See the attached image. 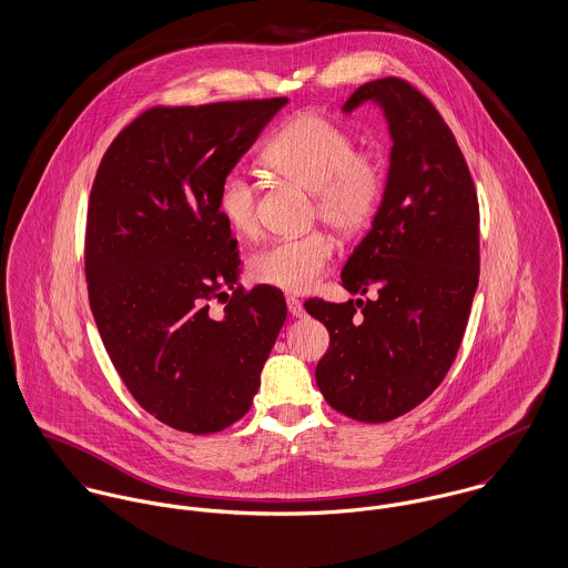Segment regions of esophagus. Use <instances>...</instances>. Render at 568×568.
Returning <instances> with one entry per match:
<instances>
[{
  "instance_id": "esophagus-1",
  "label": "esophagus",
  "mask_w": 568,
  "mask_h": 568,
  "mask_svg": "<svg viewBox=\"0 0 568 568\" xmlns=\"http://www.w3.org/2000/svg\"><path fill=\"white\" fill-rule=\"evenodd\" d=\"M285 301H287L290 314L294 315V317H303L305 315V307H303V303L296 296H287Z\"/></svg>"
}]
</instances>
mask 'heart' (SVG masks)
<instances>
[{
    "instance_id": "1",
    "label": "heart",
    "mask_w": 568,
    "mask_h": 568,
    "mask_svg": "<svg viewBox=\"0 0 568 568\" xmlns=\"http://www.w3.org/2000/svg\"><path fill=\"white\" fill-rule=\"evenodd\" d=\"M261 163L272 176L312 191V220H322L344 237L362 233L375 220L385 193V170L377 154L357 150L346 128L315 113L296 115L278 128L267 139ZM217 211L235 235L256 237L258 183L244 172H229L217 190ZM331 258V240L312 231L254 253L248 270L256 283L305 292Z\"/></svg>"
}]
</instances>
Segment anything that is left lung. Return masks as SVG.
I'll use <instances>...</instances> for the list:
<instances>
[{"label": "left lung", "instance_id": "left-lung-1", "mask_svg": "<svg viewBox=\"0 0 568 568\" xmlns=\"http://www.w3.org/2000/svg\"><path fill=\"white\" fill-rule=\"evenodd\" d=\"M375 100L392 132V163L373 229L342 267L351 294L310 298L328 331L315 381L324 400L359 423L418 407L446 377L479 283V202L466 159L438 109L407 80L362 84L351 113Z\"/></svg>", "mask_w": 568, "mask_h": 568}]
</instances>
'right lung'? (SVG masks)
Returning a JSON list of instances; mask_svg holds the SVG:
<instances>
[{
    "label": "right lung",
    "instance_id": "right-lung-1",
    "mask_svg": "<svg viewBox=\"0 0 568 568\" xmlns=\"http://www.w3.org/2000/svg\"><path fill=\"white\" fill-rule=\"evenodd\" d=\"M285 102L152 106L113 139L91 187L84 276L100 337L132 398L176 432L217 434L251 409L287 317L278 287L237 283L217 211L222 179Z\"/></svg>",
    "mask_w": 568,
    "mask_h": 568
}]
</instances>
